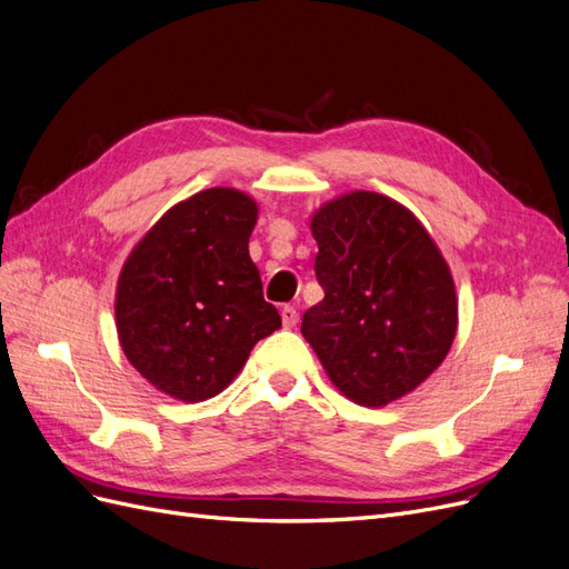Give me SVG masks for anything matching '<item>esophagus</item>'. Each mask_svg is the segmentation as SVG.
<instances>
[{"instance_id":"1","label":"esophagus","mask_w":569,"mask_h":569,"mask_svg":"<svg viewBox=\"0 0 569 569\" xmlns=\"http://www.w3.org/2000/svg\"><path fill=\"white\" fill-rule=\"evenodd\" d=\"M280 316H282V325L287 327V330H291V327L299 322V311H297L295 306H284L282 311H280Z\"/></svg>"}]
</instances>
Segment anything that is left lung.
I'll list each match as a JSON object with an SVG mask.
<instances>
[{
	"mask_svg": "<svg viewBox=\"0 0 569 569\" xmlns=\"http://www.w3.org/2000/svg\"><path fill=\"white\" fill-rule=\"evenodd\" d=\"M311 230L325 299L303 313V337L351 401L401 399L453 343L458 301L449 266L416 216L375 192L325 203Z\"/></svg>",
	"mask_w": 569,
	"mask_h": 569,
	"instance_id": "left-lung-1",
	"label": "left lung"
}]
</instances>
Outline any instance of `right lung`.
Instances as JSON below:
<instances>
[{"label": "right lung", "mask_w": 569, "mask_h": 569, "mask_svg": "<svg viewBox=\"0 0 569 569\" xmlns=\"http://www.w3.org/2000/svg\"><path fill=\"white\" fill-rule=\"evenodd\" d=\"M256 203L203 189L173 206L123 266L116 291L120 347L142 377L180 401H203L242 370L278 308L249 258Z\"/></svg>", "instance_id": "add662e5"}]
</instances>
